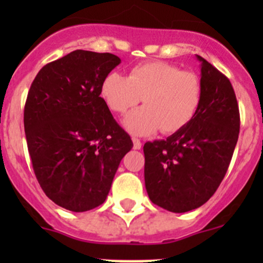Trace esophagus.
Masks as SVG:
<instances>
[{
	"label": "esophagus",
	"instance_id": "obj_1",
	"mask_svg": "<svg viewBox=\"0 0 263 263\" xmlns=\"http://www.w3.org/2000/svg\"><path fill=\"white\" fill-rule=\"evenodd\" d=\"M132 142H134V148L135 150H140L142 146L141 141H140L139 139H136V137H132Z\"/></svg>",
	"mask_w": 263,
	"mask_h": 263
}]
</instances>
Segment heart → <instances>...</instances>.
Returning a JSON list of instances; mask_svg holds the SVG:
<instances>
[{"label":"heart","mask_w":263,"mask_h":263,"mask_svg":"<svg viewBox=\"0 0 263 263\" xmlns=\"http://www.w3.org/2000/svg\"><path fill=\"white\" fill-rule=\"evenodd\" d=\"M100 92L116 113H124L142 98L145 107L128 113L122 122L131 134L146 136L160 128L173 134L187 126L200 109L202 82L193 71L154 61L135 66L129 76L112 71L103 80Z\"/></svg>","instance_id":"b5f03b06"}]
</instances>
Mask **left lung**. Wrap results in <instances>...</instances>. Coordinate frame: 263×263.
Instances as JSON below:
<instances>
[{"instance_id": "left-lung-1", "label": "left lung", "mask_w": 263, "mask_h": 263, "mask_svg": "<svg viewBox=\"0 0 263 263\" xmlns=\"http://www.w3.org/2000/svg\"><path fill=\"white\" fill-rule=\"evenodd\" d=\"M196 57L202 82L200 109L179 131L144 145L148 198L178 214L210 200L227 173L239 136V108L229 79L205 58Z\"/></svg>"}]
</instances>
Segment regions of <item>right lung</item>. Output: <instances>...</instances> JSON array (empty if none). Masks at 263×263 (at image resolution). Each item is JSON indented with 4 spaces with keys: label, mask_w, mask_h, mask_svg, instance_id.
<instances>
[{
    "label": "right lung",
    "mask_w": 263,
    "mask_h": 263,
    "mask_svg": "<svg viewBox=\"0 0 263 263\" xmlns=\"http://www.w3.org/2000/svg\"><path fill=\"white\" fill-rule=\"evenodd\" d=\"M119 63L112 53L73 50L44 66L28 92L24 127L34 173L47 197L66 210L102 205L134 146L100 97Z\"/></svg>",
    "instance_id": "obj_1"
}]
</instances>
